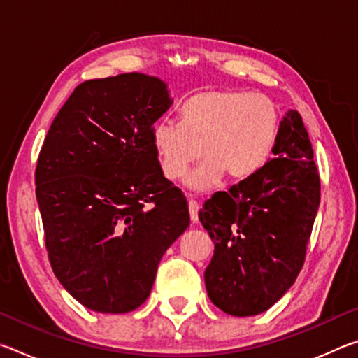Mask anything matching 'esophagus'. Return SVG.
I'll return each mask as SVG.
<instances>
[{"label": "esophagus", "instance_id": "34e87169", "mask_svg": "<svg viewBox=\"0 0 358 358\" xmlns=\"http://www.w3.org/2000/svg\"><path fill=\"white\" fill-rule=\"evenodd\" d=\"M187 207H189L191 221L192 222H197V220H199V216H197V213H199V203L196 201H192V199H189V201H187Z\"/></svg>", "mask_w": 358, "mask_h": 358}]
</instances>
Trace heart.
<instances>
[{
    "label": "heart",
    "instance_id": "b5f03b06",
    "mask_svg": "<svg viewBox=\"0 0 358 358\" xmlns=\"http://www.w3.org/2000/svg\"><path fill=\"white\" fill-rule=\"evenodd\" d=\"M278 113L273 101L246 90H207L187 98L180 107V123L157 121L151 145L169 180L185 177L202 156L205 159L186 186L205 192L220 183L256 173L273 148Z\"/></svg>",
    "mask_w": 358,
    "mask_h": 358
}]
</instances>
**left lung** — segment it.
<instances>
[{
  "label": "left lung",
  "mask_w": 358,
  "mask_h": 358,
  "mask_svg": "<svg viewBox=\"0 0 358 358\" xmlns=\"http://www.w3.org/2000/svg\"><path fill=\"white\" fill-rule=\"evenodd\" d=\"M271 153L256 173L216 192L199 211L215 241L205 270L207 294L230 316H256L287 292L316 220L320 180L296 110L282 118Z\"/></svg>",
  "instance_id": "left-lung-1"
}]
</instances>
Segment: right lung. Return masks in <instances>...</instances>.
Here are the masks:
<instances>
[{
  "label": "right lung",
  "mask_w": 358,
  "mask_h": 358,
  "mask_svg": "<svg viewBox=\"0 0 358 358\" xmlns=\"http://www.w3.org/2000/svg\"><path fill=\"white\" fill-rule=\"evenodd\" d=\"M172 106L141 72L78 85L53 120L36 167V199L53 273L96 313L148 299L161 257L189 226L164 178L151 128Z\"/></svg>",
  "instance_id": "obj_1"
}]
</instances>
